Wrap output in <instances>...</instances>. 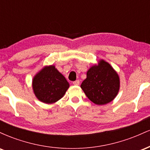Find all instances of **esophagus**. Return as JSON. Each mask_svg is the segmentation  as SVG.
<instances>
[{"label": "esophagus", "mask_w": 150, "mask_h": 150, "mask_svg": "<svg viewBox=\"0 0 150 150\" xmlns=\"http://www.w3.org/2000/svg\"><path fill=\"white\" fill-rule=\"evenodd\" d=\"M73 84L74 85H80V80H77L74 81V82H73Z\"/></svg>", "instance_id": "esophagus-1"}]
</instances>
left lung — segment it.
Listing matches in <instances>:
<instances>
[{"label": "left lung", "mask_w": 150, "mask_h": 150, "mask_svg": "<svg viewBox=\"0 0 150 150\" xmlns=\"http://www.w3.org/2000/svg\"><path fill=\"white\" fill-rule=\"evenodd\" d=\"M80 87L89 100L104 105L112 101L118 94L119 77L111 65L101 60L98 66H92L87 71V78Z\"/></svg>", "instance_id": "8db88e82"}]
</instances>
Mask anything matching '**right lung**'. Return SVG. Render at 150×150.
I'll return each instance as SVG.
<instances>
[{"instance_id": "obj_1", "label": "right lung", "mask_w": 150, "mask_h": 150, "mask_svg": "<svg viewBox=\"0 0 150 150\" xmlns=\"http://www.w3.org/2000/svg\"><path fill=\"white\" fill-rule=\"evenodd\" d=\"M32 85L36 97L46 104L59 100L69 87L66 79L53 65L43 68L34 77Z\"/></svg>"}]
</instances>
